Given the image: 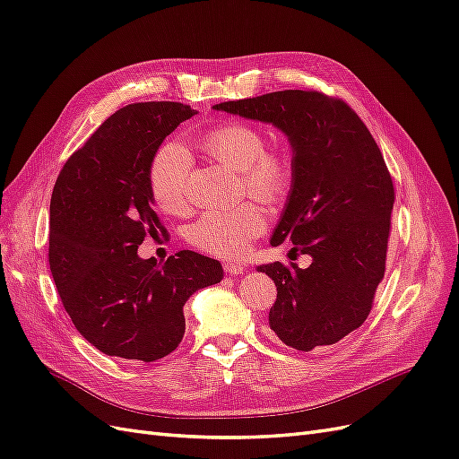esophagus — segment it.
<instances>
[{"instance_id": "1", "label": "esophagus", "mask_w": 459, "mask_h": 459, "mask_svg": "<svg viewBox=\"0 0 459 459\" xmlns=\"http://www.w3.org/2000/svg\"><path fill=\"white\" fill-rule=\"evenodd\" d=\"M224 270H226V273H230V275H239V273H243V272L247 270V266H245L243 262L231 260V262H226V264H224Z\"/></svg>"}]
</instances>
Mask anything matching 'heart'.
I'll list each match as a JSON object with an SVG mask.
<instances>
[{"label": "heart", "instance_id": "obj_1", "mask_svg": "<svg viewBox=\"0 0 459 459\" xmlns=\"http://www.w3.org/2000/svg\"><path fill=\"white\" fill-rule=\"evenodd\" d=\"M197 147L218 164L235 170L241 189L266 203H281L295 182V159L283 145L266 147V135L253 124L226 122L199 135ZM189 157L176 145H162L151 159L147 182L151 197L166 214H182L187 208ZM266 228V214L256 203H243L226 211H212L193 221L187 241L199 251L231 258L245 253Z\"/></svg>", "mask_w": 459, "mask_h": 459}]
</instances>
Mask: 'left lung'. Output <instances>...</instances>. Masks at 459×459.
<instances>
[{"label": "left lung", "instance_id": "obj_1", "mask_svg": "<svg viewBox=\"0 0 459 459\" xmlns=\"http://www.w3.org/2000/svg\"><path fill=\"white\" fill-rule=\"evenodd\" d=\"M285 132L295 182L272 247L312 264L260 266L275 287L270 335L310 352L335 344L366 322L383 281L394 186L383 152L354 108L316 90H283L214 105Z\"/></svg>", "mask_w": 459, "mask_h": 459}]
</instances>
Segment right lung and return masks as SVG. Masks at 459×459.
<instances>
[{"instance_id": "obj_1", "label": "right lung", "mask_w": 459, "mask_h": 459, "mask_svg": "<svg viewBox=\"0 0 459 459\" xmlns=\"http://www.w3.org/2000/svg\"><path fill=\"white\" fill-rule=\"evenodd\" d=\"M195 115L174 101L118 108L74 151L49 204V268L80 335L107 356L155 362L186 333L184 304L221 280L220 262L179 251L140 258L147 238L166 235L152 211L147 172L164 137Z\"/></svg>"}]
</instances>
